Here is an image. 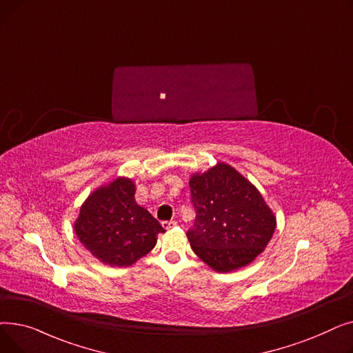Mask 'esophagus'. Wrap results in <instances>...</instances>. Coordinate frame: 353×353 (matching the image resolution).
Listing matches in <instances>:
<instances>
[{
    "instance_id": "1",
    "label": "esophagus",
    "mask_w": 353,
    "mask_h": 353,
    "mask_svg": "<svg viewBox=\"0 0 353 353\" xmlns=\"http://www.w3.org/2000/svg\"><path fill=\"white\" fill-rule=\"evenodd\" d=\"M163 228L165 229V230H170V229H173V228H176L177 226V221H163Z\"/></svg>"
}]
</instances>
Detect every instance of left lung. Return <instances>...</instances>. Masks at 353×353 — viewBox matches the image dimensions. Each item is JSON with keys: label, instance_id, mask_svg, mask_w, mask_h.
Returning <instances> with one entry per match:
<instances>
[{"label": "left lung", "instance_id": "obj_1", "mask_svg": "<svg viewBox=\"0 0 353 353\" xmlns=\"http://www.w3.org/2000/svg\"><path fill=\"white\" fill-rule=\"evenodd\" d=\"M196 223L188 232L193 252L219 273L242 269L263 253L276 216L261 192L225 161L190 176Z\"/></svg>", "mask_w": 353, "mask_h": 353}]
</instances>
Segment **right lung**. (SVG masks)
I'll use <instances>...</instances> for the list:
<instances>
[{"mask_svg":"<svg viewBox=\"0 0 353 353\" xmlns=\"http://www.w3.org/2000/svg\"><path fill=\"white\" fill-rule=\"evenodd\" d=\"M134 193V180L125 176L101 184L83 201L72 225L81 245L107 266L134 265L154 249L157 234L165 232L137 205Z\"/></svg>","mask_w":353,"mask_h":353,"instance_id":"right-lung-1","label":"right lung"}]
</instances>
